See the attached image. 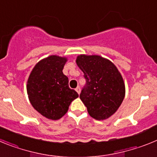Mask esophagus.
Listing matches in <instances>:
<instances>
[{"mask_svg": "<svg viewBox=\"0 0 157 157\" xmlns=\"http://www.w3.org/2000/svg\"><path fill=\"white\" fill-rule=\"evenodd\" d=\"M75 90H76V92L78 93V94H80V91H81V89H80L79 86H78L77 88L75 89Z\"/></svg>", "mask_w": 157, "mask_h": 157, "instance_id": "obj_1", "label": "esophagus"}]
</instances>
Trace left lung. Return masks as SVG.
I'll return each instance as SVG.
<instances>
[{
    "label": "left lung",
    "instance_id": "obj_1",
    "mask_svg": "<svg viewBox=\"0 0 157 157\" xmlns=\"http://www.w3.org/2000/svg\"><path fill=\"white\" fill-rule=\"evenodd\" d=\"M76 63L86 82L80 99L88 113L95 120L108 119L117 111L125 97L121 74L114 63L97 55H80Z\"/></svg>",
    "mask_w": 157,
    "mask_h": 157
}]
</instances>
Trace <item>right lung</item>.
<instances>
[{"label":"right lung","instance_id":"add662e5","mask_svg":"<svg viewBox=\"0 0 157 157\" xmlns=\"http://www.w3.org/2000/svg\"><path fill=\"white\" fill-rule=\"evenodd\" d=\"M66 57L50 56L40 60L27 80V90L30 104L36 111L49 120L63 117L69 105L78 97L69 88L68 78L63 69Z\"/></svg>","mask_w":157,"mask_h":157}]
</instances>
